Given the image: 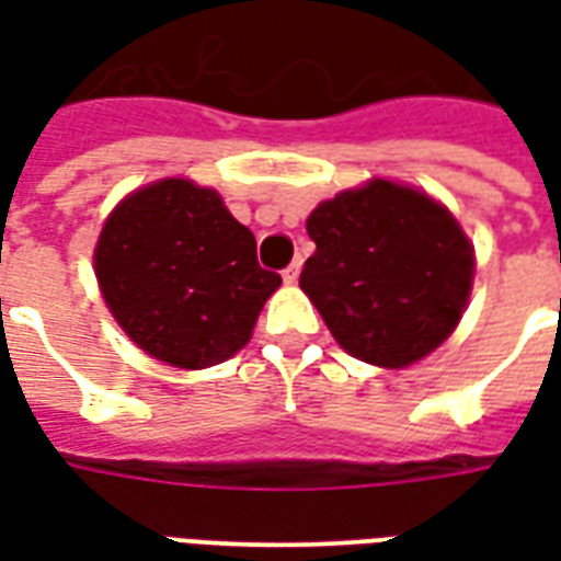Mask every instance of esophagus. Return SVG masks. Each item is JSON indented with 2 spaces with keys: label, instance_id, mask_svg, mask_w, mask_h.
Returning a JSON list of instances; mask_svg holds the SVG:
<instances>
[{
  "label": "esophagus",
  "instance_id": "34e87169",
  "mask_svg": "<svg viewBox=\"0 0 561 561\" xmlns=\"http://www.w3.org/2000/svg\"><path fill=\"white\" fill-rule=\"evenodd\" d=\"M297 276H300V261H294V264H288V267L282 270V279L288 282V285H294Z\"/></svg>",
  "mask_w": 561,
  "mask_h": 561
}]
</instances>
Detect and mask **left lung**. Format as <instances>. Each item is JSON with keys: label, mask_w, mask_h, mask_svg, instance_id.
I'll list each match as a JSON object with an SVG mask.
<instances>
[{"label": "left lung", "mask_w": 561, "mask_h": 561, "mask_svg": "<svg viewBox=\"0 0 561 561\" xmlns=\"http://www.w3.org/2000/svg\"><path fill=\"white\" fill-rule=\"evenodd\" d=\"M316 255L300 288L357 360L402 369L435 352L462 318L474 252L457 219L409 185L373 180L306 219Z\"/></svg>", "instance_id": "1"}]
</instances>
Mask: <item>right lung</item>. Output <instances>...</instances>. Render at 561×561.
I'll use <instances>...</instances> for the list:
<instances>
[{
  "label": "right lung",
  "mask_w": 561,
  "mask_h": 561,
  "mask_svg": "<svg viewBox=\"0 0 561 561\" xmlns=\"http://www.w3.org/2000/svg\"><path fill=\"white\" fill-rule=\"evenodd\" d=\"M255 233L219 192L188 180L144 185L107 216L95 245L104 304L128 340L161 364L207 369L243 348L282 285Z\"/></svg>",
  "instance_id": "1"
}]
</instances>
